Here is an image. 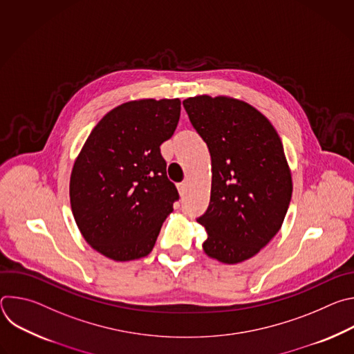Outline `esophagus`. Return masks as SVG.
Listing matches in <instances>:
<instances>
[{"instance_id": "esophagus-1", "label": "esophagus", "mask_w": 354, "mask_h": 354, "mask_svg": "<svg viewBox=\"0 0 354 354\" xmlns=\"http://www.w3.org/2000/svg\"><path fill=\"white\" fill-rule=\"evenodd\" d=\"M178 192L180 196H183L186 193V183H179L178 185Z\"/></svg>"}]
</instances>
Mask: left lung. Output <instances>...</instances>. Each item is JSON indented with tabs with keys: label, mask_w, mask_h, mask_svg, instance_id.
<instances>
[{
	"label": "left lung",
	"mask_w": 354,
	"mask_h": 354,
	"mask_svg": "<svg viewBox=\"0 0 354 354\" xmlns=\"http://www.w3.org/2000/svg\"><path fill=\"white\" fill-rule=\"evenodd\" d=\"M183 106L212 158L210 205L197 218L207 232L203 252L227 265L243 262L279 232L290 205L291 169L281 140L245 100L197 95Z\"/></svg>",
	"instance_id": "8db88e82"
}]
</instances>
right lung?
Instances as JSON below:
<instances>
[{
  "label": "right lung",
  "instance_id": "right-lung-1",
  "mask_svg": "<svg viewBox=\"0 0 354 354\" xmlns=\"http://www.w3.org/2000/svg\"><path fill=\"white\" fill-rule=\"evenodd\" d=\"M180 116V100L136 99L92 129L70 176V201L84 239L116 262L147 257L179 197L160 145Z\"/></svg>",
  "mask_w": 354,
  "mask_h": 354
}]
</instances>
